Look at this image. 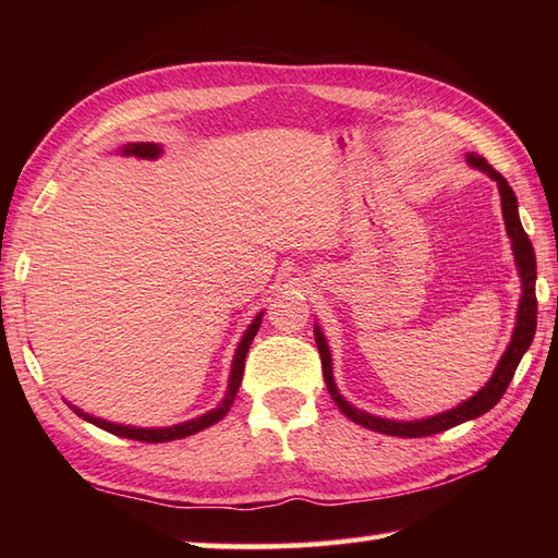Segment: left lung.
Instances as JSON below:
<instances>
[{
  "instance_id": "1",
  "label": "left lung",
  "mask_w": 558,
  "mask_h": 558,
  "mask_svg": "<svg viewBox=\"0 0 558 558\" xmlns=\"http://www.w3.org/2000/svg\"><path fill=\"white\" fill-rule=\"evenodd\" d=\"M468 162L472 168H477L482 172H487L492 180L499 184V194H501V210H504V220H506V232L511 236L513 242V256L515 264L520 270V278H523V298H520V306H518V318H515V328H513V338L511 345L506 348L504 357L496 366L494 376L487 381L480 393L472 396L470 400L462 402V405L434 414V417L426 420H417V422H396V420H384V417H374L369 412H362L338 393L336 381H333V366H330V350L328 342L322 333V328H314L316 336V348L318 354H322V366H324V381L330 398L336 400V405L340 408V412L350 417L352 422H357L366 429L378 432V434H388V436H402V438H420V436H432L438 432H446L450 426L462 424L468 420H475L480 414L489 412L496 402H499L506 393L508 384L518 369L520 360L527 352L532 338H535V328H537V298H535V280H537V258H535V248H532L530 236L525 234L523 225H520V216H518V198L513 194V189L508 186V182L504 177L496 172L492 165L484 160L477 153H468Z\"/></svg>"
}]
</instances>
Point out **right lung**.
Segmentation results:
<instances>
[{
    "instance_id": "right-lung-1",
    "label": "right lung",
    "mask_w": 558,
    "mask_h": 558,
    "mask_svg": "<svg viewBox=\"0 0 558 558\" xmlns=\"http://www.w3.org/2000/svg\"><path fill=\"white\" fill-rule=\"evenodd\" d=\"M160 146L158 144H126L122 148L124 156H138V158H158L160 156ZM260 316L258 314L252 326L246 328V333L240 342V348H236L234 352V362H232V372H230V384H228V393H225L222 402L216 408L210 410L206 414H201V417L196 420H189V422H182V424H174V426H162V429H138V426H124V424H114V422H105V420H98V417H90V414L81 412L78 408L71 405V410H74L78 417L88 420L90 424L100 426V429L110 432L114 436H122V438H134V441H146V444H162V441H174V438H184V436H192L201 429H206V426L220 422L225 414H228V410L232 408L234 402V396L236 390H240V384H242V374H244V362H246V352H248V345H252L254 336L258 333V326H260Z\"/></svg>"
}]
</instances>
